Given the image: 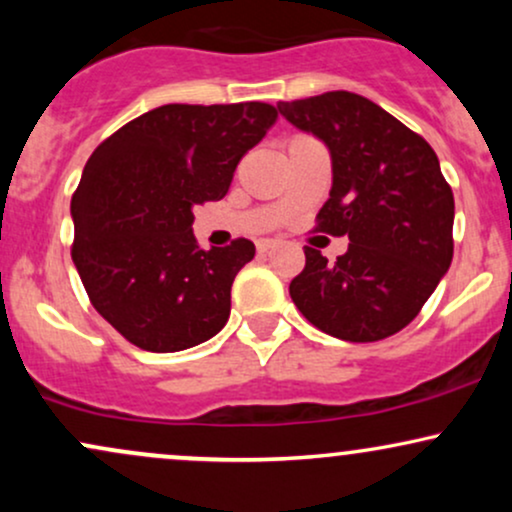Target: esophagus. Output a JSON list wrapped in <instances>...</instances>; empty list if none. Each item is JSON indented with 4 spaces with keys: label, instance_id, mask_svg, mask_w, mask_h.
<instances>
[{
    "label": "esophagus",
    "instance_id": "34e87169",
    "mask_svg": "<svg viewBox=\"0 0 512 512\" xmlns=\"http://www.w3.org/2000/svg\"><path fill=\"white\" fill-rule=\"evenodd\" d=\"M276 245V240H257V252L264 255V252H269Z\"/></svg>",
    "mask_w": 512,
    "mask_h": 512
}]
</instances>
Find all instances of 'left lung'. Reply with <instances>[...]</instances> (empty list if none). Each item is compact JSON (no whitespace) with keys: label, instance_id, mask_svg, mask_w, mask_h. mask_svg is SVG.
Wrapping results in <instances>:
<instances>
[{"label":"left lung","instance_id":"8db88e82","mask_svg":"<svg viewBox=\"0 0 512 512\" xmlns=\"http://www.w3.org/2000/svg\"><path fill=\"white\" fill-rule=\"evenodd\" d=\"M276 108L330 149L332 190L315 228L349 236L334 264L305 248L303 272L289 286L293 303L344 342L404 330L452 262L455 199L436 151L358 93L330 91Z\"/></svg>","mask_w":512,"mask_h":512}]
</instances>
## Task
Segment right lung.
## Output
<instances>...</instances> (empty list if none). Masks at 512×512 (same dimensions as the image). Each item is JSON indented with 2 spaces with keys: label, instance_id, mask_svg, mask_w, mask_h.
I'll return each mask as SVG.
<instances>
[{
  "label": "right lung",
  "instance_id": "add662e5",
  "mask_svg": "<svg viewBox=\"0 0 512 512\" xmlns=\"http://www.w3.org/2000/svg\"><path fill=\"white\" fill-rule=\"evenodd\" d=\"M274 122L269 103H170L88 158L72 197V260L93 308L127 342L170 354L226 325L233 279L255 245L202 250L192 209L226 197L240 158Z\"/></svg>",
  "mask_w": 512,
  "mask_h": 512
}]
</instances>
